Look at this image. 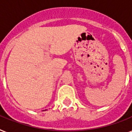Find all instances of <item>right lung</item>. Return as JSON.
Wrapping results in <instances>:
<instances>
[{
	"instance_id": "1",
	"label": "right lung",
	"mask_w": 132,
	"mask_h": 132,
	"mask_svg": "<svg viewBox=\"0 0 132 132\" xmlns=\"http://www.w3.org/2000/svg\"><path fill=\"white\" fill-rule=\"evenodd\" d=\"M45 111H46V110H45Z\"/></svg>"
}]
</instances>
